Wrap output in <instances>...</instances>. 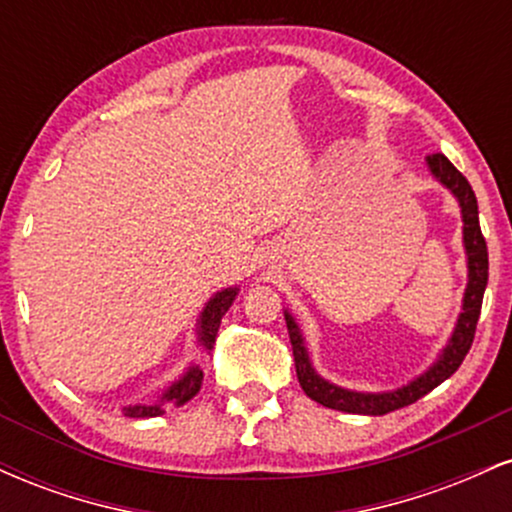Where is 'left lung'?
Here are the masks:
<instances>
[{
	"label": "left lung",
	"mask_w": 512,
	"mask_h": 512,
	"mask_svg": "<svg viewBox=\"0 0 512 512\" xmlns=\"http://www.w3.org/2000/svg\"><path fill=\"white\" fill-rule=\"evenodd\" d=\"M426 166L431 175L440 185H445L460 202L462 209V240L464 252H467V289H464L462 298V313L457 317L455 332H452L450 342L440 351L438 361L433 363L426 373L419 378L411 380L409 385L397 387L390 392H354L344 390V387L330 383V380L320 378L315 373L313 363L308 358V349H305V339L301 334V327L296 325L291 313H286V327H289V339L293 349V361H296L298 383H301L303 392L310 399H315L322 407H330L337 411H346V414H366V416H383L390 411L414 404L416 399L428 395L431 390L448 380L457 368L462 366L464 356L472 349L474 332H477V322L481 313V301H484L486 281H489V250H486V240L481 236L479 226V207L477 197H474L472 185L467 178L457 170L443 154L426 156Z\"/></svg>",
	"instance_id": "left-lung-1"
}]
</instances>
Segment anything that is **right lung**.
<instances>
[{"label": "right lung", "instance_id": "right-lung-1", "mask_svg": "<svg viewBox=\"0 0 512 512\" xmlns=\"http://www.w3.org/2000/svg\"><path fill=\"white\" fill-rule=\"evenodd\" d=\"M238 289H223L216 293L214 298H209V303L204 305L202 315L197 320V342L204 346V349H214L216 342V334H219V325H221V317L231 308L233 301H236ZM202 370L199 366H190L187 373L182 375L180 380H175L173 385L158 397V402H149V404H132V407H125V416L129 419H151V416H161L166 411V404L173 402L175 407L185 404L187 399H192L202 387Z\"/></svg>", "mask_w": 512, "mask_h": 512}]
</instances>
